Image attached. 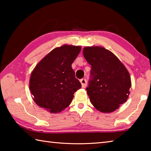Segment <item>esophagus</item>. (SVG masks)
<instances>
[{
  "label": "esophagus",
  "mask_w": 151,
  "mask_h": 151,
  "mask_svg": "<svg viewBox=\"0 0 151 151\" xmlns=\"http://www.w3.org/2000/svg\"><path fill=\"white\" fill-rule=\"evenodd\" d=\"M80 82L81 83L82 87H83V88H85L86 85H87V82H86V80L85 78H82L81 80L80 81Z\"/></svg>",
  "instance_id": "34e87169"
}]
</instances>
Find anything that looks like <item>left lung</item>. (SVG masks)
<instances>
[{"label":"left lung","mask_w":151,"mask_h":151,"mask_svg":"<svg viewBox=\"0 0 151 151\" xmlns=\"http://www.w3.org/2000/svg\"><path fill=\"white\" fill-rule=\"evenodd\" d=\"M83 55L91 65L86 87L91 103L104 113L116 111L129 98L131 86L129 71L111 51L104 47H86Z\"/></svg>","instance_id":"left-lung-1"}]
</instances>
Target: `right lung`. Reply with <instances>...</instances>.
<instances>
[{"label": "right lung", "instance_id": "obj_1", "mask_svg": "<svg viewBox=\"0 0 151 151\" xmlns=\"http://www.w3.org/2000/svg\"><path fill=\"white\" fill-rule=\"evenodd\" d=\"M81 50L80 46L64 45L51 50L36 65L29 88L38 106L57 113L70 105L74 93L81 88L71 66Z\"/></svg>", "mask_w": 151, "mask_h": 151}]
</instances>
